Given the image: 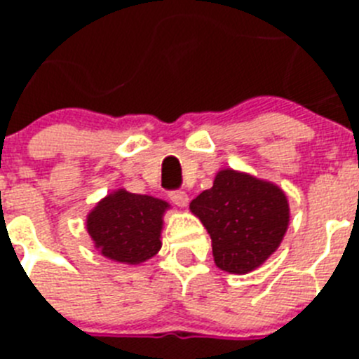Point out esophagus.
<instances>
[{"instance_id": "esophagus-1", "label": "esophagus", "mask_w": 359, "mask_h": 359, "mask_svg": "<svg viewBox=\"0 0 359 359\" xmlns=\"http://www.w3.org/2000/svg\"><path fill=\"white\" fill-rule=\"evenodd\" d=\"M170 201L176 205V207H187L189 205V194L187 192H183V190H174V192H170L169 194Z\"/></svg>"}]
</instances>
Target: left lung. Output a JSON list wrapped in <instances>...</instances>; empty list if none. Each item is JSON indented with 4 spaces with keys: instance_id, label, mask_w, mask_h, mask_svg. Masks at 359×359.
I'll use <instances>...</instances> for the list:
<instances>
[{
    "instance_id": "8db88e82",
    "label": "left lung",
    "mask_w": 359,
    "mask_h": 359,
    "mask_svg": "<svg viewBox=\"0 0 359 359\" xmlns=\"http://www.w3.org/2000/svg\"><path fill=\"white\" fill-rule=\"evenodd\" d=\"M190 212L207 228L215 266L236 275L264 264L290 226L284 190L233 169L219 170L212 189L192 199Z\"/></svg>"
}]
</instances>
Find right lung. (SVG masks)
I'll use <instances>...</instances> for the list:
<instances>
[{"label": "right lung", "instance_id": "right-lung-1", "mask_svg": "<svg viewBox=\"0 0 359 359\" xmlns=\"http://www.w3.org/2000/svg\"><path fill=\"white\" fill-rule=\"evenodd\" d=\"M169 208V203L154 196L113 190L91 208L86 230L106 259L142 264L160 252L163 215Z\"/></svg>", "mask_w": 359, "mask_h": 359}]
</instances>
